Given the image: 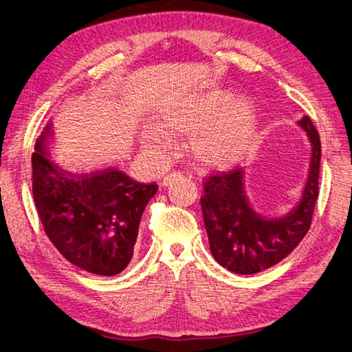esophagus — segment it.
Returning <instances> with one entry per match:
<instances>
[{
  "mask_svg": "<svg viewBox=\"0 0 352 352\" xmlns=\"http://www.w3.org/2000/svg\"><path fill=\"white\" fill-rule=\"evenodd\" d=\"M174 175H175V172H174V174H169V175H166V177L163 178V186H166V184H168V183L170 182V178L174 177Z\"/></svg>",
  "mask_w": 352,
  "mask_h": 352,
  "instance_id": "34e87169",
  "label": "esophagus"
}]
</instances>
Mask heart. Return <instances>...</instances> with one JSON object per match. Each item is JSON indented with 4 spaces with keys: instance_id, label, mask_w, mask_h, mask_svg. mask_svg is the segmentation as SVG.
Instances as JSON below:
<instances>
[{
    "instance_id": "heart-1",
    "label": "heart",
    "mask_w": 352,
    "mask_h": 352,
    "mask_svg": "<svg viewBox=\"0 0 352 352\" xmlns=\"http://www.w3.org/2000/svg\"><path fill=\"white\" fill-rule=\"evenodd\" d=\"M226 91H209L189 103L160 113L157 126L144 131V148L158 163L170 155L172 137L190 133V151L206 166L232 164L246 154L255 133V115L245 100H234Z\"/></svg>"
}]
</instances>
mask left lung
I'll use <instances>...</instances> for the list:
<instances>
[{"label":"left lung","instance_id":"left-lung-1","mask_svg":"<svg viewBox=\"0 0 352 352\" xmlns=\"http://www.w3.org/2000/svg\"><path fill=\"white\" fill-rule=\"evenodd\" d=\"M298 124L308 132L312 158L303 197L291 212L270 217L249 204L241 168L203 178L200 201L209 248L214 258L229 271L255 274L267 270L291 254L309 231L318 198L322 143L308 115Z\"/></svg>","mask_w":352,"mask_h":352}]
</instances>
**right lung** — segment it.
Segmentation results:
<instances>
[{
  "label": "right lung",
  "mask_w": 352,
  "mask_h": 352,
  "mask_svg": "<svg viewBox=\"0 0 352 352\" xmlns=\"http://www.w3.org/2000/svg\"><path fill=\"white\" fill-rule=\"evenodd\" d=\"M158 186L115 168L70 172L49 157L40 135L32 154V192L44 232L70 263L98 276L129 265L143 210Z\"/></svg>",
  "instance_id": "obj_1"
}]
</instances>
